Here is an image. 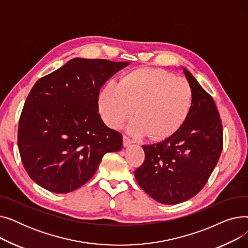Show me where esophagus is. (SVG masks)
I'll return each mask as SVG.
<instances>
[{
  "instance_id": "34e87169",
  "label": "esophagus",
  "mask_w": 248,
  "mask_h": 248,
  "mask_svg": "<svg viewBox=\"0 0 248 248\" xmlns=\"http://www.w3.org/2000/svg\"><path fill=\"white\" fill-rule=\"evenodd\" d=\"M123 144H124V147H127V146H129L131 144H133V140L129 139V138H127L126 136H124L123 137Z\"/></svg>"
}]
</instances>
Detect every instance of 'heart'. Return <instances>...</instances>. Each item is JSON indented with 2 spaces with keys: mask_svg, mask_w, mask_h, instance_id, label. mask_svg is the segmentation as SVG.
Listing matches in <instances>:
<instances>
[{
  "mask_svg": "<svg viewBox=\"0 0 248 248\" xmlns=\"http://www.w3.org/2000/svg\"><path fill=\"white\" fill-rule=\"evenodd\" d=\"M193 101V88L185 78L162 69L142 68L125 74L120 84L112 79L104 84L98 94V109L104 123L117 129L136 108L138 119L128 132L135 137L164 140L183 125Z\"/></svg>",
  "mask_w": 248,
  "mask_h": 248,
  "instance_id": "1",
  "label": "heart"
}]
</instances>
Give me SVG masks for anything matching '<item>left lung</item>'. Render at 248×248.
I'll use <instances>...</instances> for the list:
<instances>
[{
	"mask_svg": "<svg viewBox=\"0 0 248 248\" xmlns=\"http://www.w3.org/2000/svg\"><path fill=\"white\" fill-rule=\"evenodd\" d=\"M183 71L194 93L190 114L171 137L142 146L145 161L135 171L140 187L168 205L187 201L203 189L223 148L222 124L212 96Z\"/></svg>",
	"mask_w": 248,
	"mask_h": 248,
	"instance_id": "obj_1",
	"label": "left lung"
}]
</instances>
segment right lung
<instances>
[{"mask_svg": "<svg viewBox=\"0 0 248 248\" xmlns=\"http://www.w3.org/2000/svg\"><path fill=\"white\" fill-rule=\"evenodd\" d=\"M129 62L73 58L41 77L25 101L18 148L36 184L58 194L84 185L107 153L123 148V136L98 113L100 87Z\"/></svg>", "mask_w": 248, "mask_h": 248, "instance_id": "add662e5", "label": "right lung"}]
</instances>
